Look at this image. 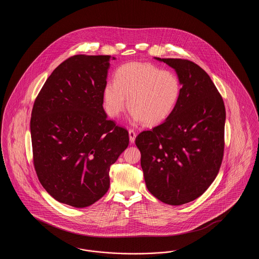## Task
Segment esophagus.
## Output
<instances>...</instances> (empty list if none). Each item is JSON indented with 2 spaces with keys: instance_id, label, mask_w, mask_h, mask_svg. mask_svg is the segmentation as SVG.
Segmentation results:
<instances>
[{
  "instance_id": "esophagus-1",
  "label": "esophagus",
  "mask_w": 259,
  "mask_h": 259,
  "mask_svg": "<svg viewBox=\"0 0 259 259\" xmlns=\"http://www.w3.org/2000/svg\"><path fill=\"white\" fill-rule=\"evenodd\" d=\"M129 140H130V143L131 144H134V142H135L136 139V133L134 132V130H129Z\"/></svg>"
}]
</instances>
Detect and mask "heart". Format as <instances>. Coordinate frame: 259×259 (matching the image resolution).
<instances>
[{
	"label": "heart",
	"mask_w": 259,
	"mask_h": 259,
	"mask_svg": "<svg viewBox=\"0 0 259 259\" xmlns=\"http://www.w3.org/2000/svg\"><path fill=\"white\" fill-rule=\"evenodd\" d=\"M181 91V80L172 71L149 63H127L117 69L115 81L110 80L104 87V107L111 117L118 116L128 98L134 121L157 125L172 114Z\"/></svg>",
	"instance_id": "1"
}]
</instances>
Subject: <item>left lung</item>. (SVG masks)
<instances>
[{
  "label": "left lung",
  "instance_id": "1",
  "mask_svg": "<svg viewBox=\"0 0 259 259\" xmlns=\"http://www.w3.org/2000/svg\"><path fill=\"white\" fill-rule=\"evenodd\" d=\"M172 68L182 91L172 114L136 138L148 191L179 206L200 197L220 171L224 149L225 107L201 67L185 59L154 57Z\"/></svg>",
  "mask_w": 259,
  "mask_h": 259
}]
</instances>
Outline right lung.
Wrapping results in <instances>:
<instances>
[{"mask_svg": "<svg viewBox=\"0 0 259 259\" xmlns=\"http://www.w3.org/2000/svg\"><path fill=\"white\" fill-rule=\"evenodd\" d=\"M110 55H74L47 79L30 122L34 165L51 197L85 208L110 187V167L129 145L103 108Z\"/></svg>", "mask_w": 259, "mask_h": 259, "instance_id": "obj_1", "label": "right lung"}]
</instances>
